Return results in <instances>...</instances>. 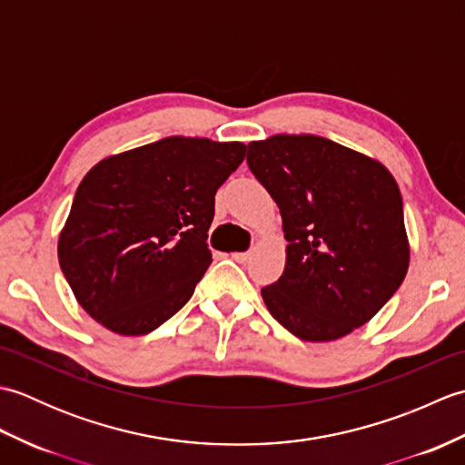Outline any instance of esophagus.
<instances>
[{
    "mask_svg": "<svg viewBox=\"0 0 465 465\" xmlns=\"http://www.w3.org/2000/svg\"><path fill=\"white\" fill-rule=\"evenodd\" d=\"M232 260L238 263H245L250 260V252H235V253H232Z\"/></svg>",
    "mask_w": 465,
    "mask_h": 465,
    "instance_id": "esophagus-1",
    "label": "esophagus"
}]
</instances>
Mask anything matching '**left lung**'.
I'll return each mask as SVG.
<instances>
[{"label":"left lung","mask_w":465,"mask_h":465,"mask_svg":"<svg viewBox=\"0 0 465 465\" xmlns=\"http://www.w3.org/2000/svg\"><path fill=\"white\" fill-rule=\"evenodd\" d=\"M248 165L278 203L282 278L262 288L270 313L305 341L343 338L398 292L410 265L403 203L371 157L320 135H272Z\"/></svg>","instance_id":"8db88e82"}]
</instances>
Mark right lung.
Wrapping results in <instances>:
<instances>
[{
  "label": "right lung",
  "instance_id": "1",
  "mask_svg": "<svg viewBox=\"0 0 465 465\" xmlns=\"http://www.w3.org/2000/svg\"><path fill=\"white\" fill-rule=\"evenodd\" d=\"M243 157L240 142L173 135L105 157L85 173L57 255L95 322L143 335L183 308L212 263L215 192Z\"/></svg>",
  "mask_w": 465,
  "mask_h": 465
}]
</instances>
